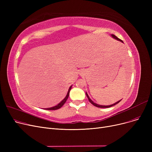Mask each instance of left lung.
<instances>
[{"instance_id":"1","label":"left lung","mask_w":152,"mask_h":152,"mask_svg":"<svg viewBox=\"0 0 152 152\" xmlns=\"http://www.w3.org/2000/svg\"><path fill=\"white\" fill-rule=\"evenodd\" d=\"M112 36V37H114L115 39H117V40H118V41H121V42H123V41L122 40H121L120 39H119L118 37H117L115 35H114V34H112L111 35ZM86 95H87V97L88 98V99H89V101L92 103V104L93 105H94L95 107H99V108H110V107H113V106H114V105H116L117 103H118L119 102H120L121 100H119V101H118V102H116V103H113V104H112V105H108V106H104V105H98V104H96V103H95L94 102H92L91 100V99L89 98V97L88 96V95H87V93H86Z\"/></svg>"}]
</instances>
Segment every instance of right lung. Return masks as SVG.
I'll use <instances>...</instances> for the list:
<instances>
[{
  "label": "right lung",
  "mask_w": 152,
  "mask_h": 152,
  "mask_svg": "<svg viewBox=\"0 0 152 152\" xmlns=\"http://www.w3.org/2000/svg\"><path fill=\"white\" fill-rule=\"evenodd\" d=\"M71 86L69 87V90H68V93H67V95H66V96L65 97V98L60 103H58V104L57 105H56V106H55V107H52V108H45V110H58V109H59V108H60L64 104H65V103L66 102V100H67V99H68V96H69V91H70V90H71Z\"/></svg>",
  "instance_id": "right-lung-1"
}]
</instances>
